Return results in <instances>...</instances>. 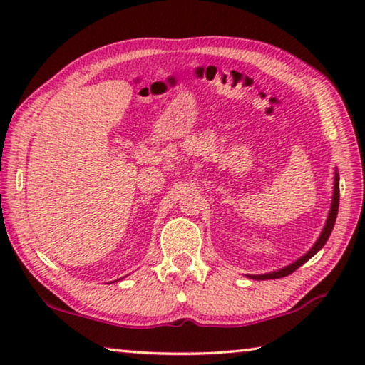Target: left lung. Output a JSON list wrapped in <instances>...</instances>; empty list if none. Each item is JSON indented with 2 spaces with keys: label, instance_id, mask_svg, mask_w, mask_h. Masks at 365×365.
I'll return each mask as SVG.
<instances>
[{
  "label": "left lung",
  "instance_id": "left-lung-1",
  "mask_svg": "<svg viewBox=\"0 0 365 365\" xmlns=\"http://www.w3.org/2000/svg\"><path fill=\"white\" fill-rule=\"evenodd\" d=\"M338 206H339V175H338V170H335V182H333V196H331V206H330V211L329 215H327V220H325V225L322 228V232H320L317 242L314 243V246L311 250H309L304 256H301L299 259H296L294 262H292L287 267H283L280 270H275V272H269V274H261V275H248L250 279L252 280H274V279H282V277H287L289 274H293V272L301 267L302 264L307 262L309 259H311L314 255H317V252L324 248V245L327 243V240H329L330 233L333 230V225H335V220H336V214H338Z\"/></svg>",
  "mask_w": 365,
  "mask_h": 365
}]
</instances>
